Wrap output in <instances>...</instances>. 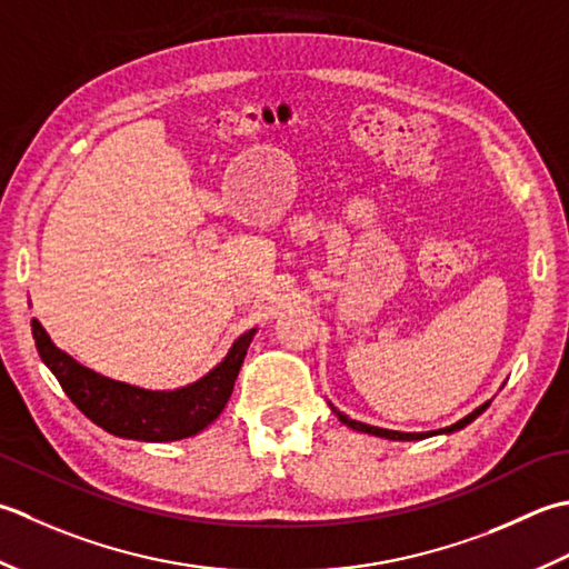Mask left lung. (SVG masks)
Returning <instances> with one entry per match:
<instances>
[{
    "instance_id": "obj_1",
    "label": "left lung",
    "mask_w": 569,
    "mask_h": 569,
    "mask_svg": "<svg viewBox=\"0 0 569 569\" xmlns=\"http://www.w3.org/2000/svg\"><path fill=\"white\" fill-rule=\"evenodd\" d=\"M486 408H489V402L479 405L477 410H473L471 415L463 417V420H459L457 425H451V427H445V430H439V435H442V432H457V430H461V427H467L471 420H477V417H479ZM333 412L339 415V420H341L343 425H349L351 430H356V432H366V435H376V437H386V439H400V442H410V439H425V437L435 435V432H417V435H412V432H392V430H382V427H373V425H366V422L349 420V417H346V415H343V412H339V410H333Z\"/></svg>"
}]
</instances>
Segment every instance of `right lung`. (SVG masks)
Here are the masks:
<instances>
[{"instance_id": "add662e5", "label": "right lung", "mask_w": 569, "mask_h": 569, "mask_svg": "<svg viewBox=\"0 0 569 569\" xmlns=\"http://www.w3.org/2000/svg\"><path fill=\"white\" fill-rule=\"evenodd\" d=\"M31 331L41 361L51 368L76 408L106 432L139 442H173L211 425L233 392L238 370L254 333V329L242 333L223 361L201 380L164 392L127 386L76 363L71 356L56 349L51 336L37 319H31Z\"/></svg>"}]
</instances>
